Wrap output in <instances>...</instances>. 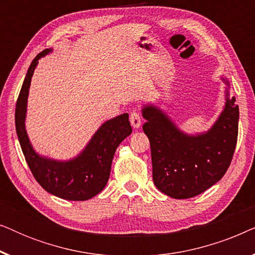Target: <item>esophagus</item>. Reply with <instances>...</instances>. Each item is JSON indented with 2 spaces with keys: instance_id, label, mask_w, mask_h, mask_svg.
<instances>
[{
  "instance_id": "34e87169",
  "label": "esophagus",
  "mask_w": 255,
  "mask_h": 255,
  "mask_svg": "<svg viewBox=\"0 0 255 255\" xmlns=\"http://www.w3.org/2000/svg\"><path fill=\"white\" fill-rule=\"evenodd\" d=\"M130 123L134 128H138L141 124V115L138 110H132L130 114Z\"/></svg>"
}]
</instances>
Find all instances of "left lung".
I'll list each match as a JSON object with an SVG mask.
<instances>
[{
  "instance_id": "1",
  "label": "left lung",
  "mask_w": 255,
  "mask_h": 255,
  "mask_svg": "<svg viewBox=\"0 0 255 255\" xmlns=\"http://www.w3.org/2000/svg\"><path fill=\"white\" fill-rule=\"evenodd\" d=\"M142 116V130L151 144L153 181L161 193L179 200L190 198L224 176L238 138L239 107L235 97L226 101L211 130L197 137L180 132L156 108H144Z\"/></svg>"
}]
</instances>
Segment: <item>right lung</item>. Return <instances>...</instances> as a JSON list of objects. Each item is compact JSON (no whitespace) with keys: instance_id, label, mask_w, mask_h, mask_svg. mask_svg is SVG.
<instances>
[{"instance_id":"add662e5","label":"right lung","mask_w":255,"mask_h":255,"mask_svg":"<svg viewBox=\"0 0 255 255\" xmlns=\"http://www.w3.org/2000/svg\"><path fill=\"white\" fill-rule=\"evenodd\" d=\"M48 52L50 50H44L37 54L27 69L16 102V132L31 173L47 193L68 201H86L101 193L106 187L116 148L131 134L132 128L128 122V115L123 114L106 122L85 151L72 161L58 162L38 155L27 138L24 121L31 78L38 59Z\"/></svg>"}]
</instances>
